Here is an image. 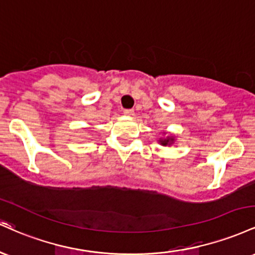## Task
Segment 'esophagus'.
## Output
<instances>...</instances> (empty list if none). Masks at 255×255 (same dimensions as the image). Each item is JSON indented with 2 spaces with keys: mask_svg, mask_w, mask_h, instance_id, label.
Masks as SVG:
<instances>
[{
  "mask_svg": "<svg viewBox=\"0 0 255 255\" xmlns=\"http://www.w3.org/2000/svg\"><path fill=\"white\" fill-rule=\"evenodd\" d=\"M124 114L126 116H130V118H131V116H134V114H135V113H134L133 109H126L124 111Z\"/></svg>",
  "mask_w": 255,
  "mask_h": 255,
  "instance_id": "1",
  "label": "esophagus"
}]
</instances>
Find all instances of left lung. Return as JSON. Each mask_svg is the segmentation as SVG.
Returning <instances> with one entry per match:
<instances>
[{
  "mask_svg": "<svg viewBox=\"0 0 255 255\" xmlns=\"http://www.w3.org/2000/svg\"><path fill=\"white\" fill-rule=\"evenodd\" d=\"M163 135L164 136H160L158 139V142L162 146H171L175 142V139H176L174 134H168L166 131H163Z\"/></svg>",
  "mask_w": 255,
  "mask_h": 255,
  "instance_id": "left-lung-1",
  "label": "left lung"
}]
</instances>
